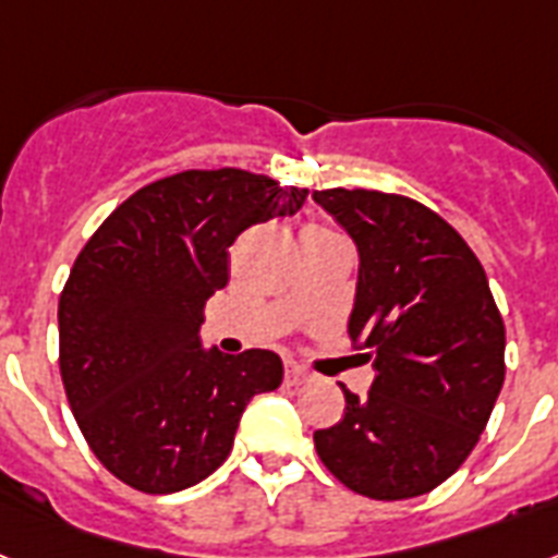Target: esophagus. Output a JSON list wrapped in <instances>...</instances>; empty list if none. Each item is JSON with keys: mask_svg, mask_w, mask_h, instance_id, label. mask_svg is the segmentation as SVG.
Segmentation results:
<instances>
[{"mask_svg": "<svg viewBox=\"0 0 558 558\" xmlns=\"http://www.w3.org/2000/svg\"><path fill=\"white\" fill-rule=\"evenodd\" d=\"M307 379H311V376H307V371H302V367L293 365V362L284 367V385H290V388H296V385H305Z\"/></svg>", "mask_w": 558, "mask_h": 558, "instance_id": "esophagus-1", "label": "esophagus"}]
</instances>
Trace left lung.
Masks as SVG:
<instances>
[{
    "instance_id": "obj_1",
    "label": "left lung",
    "mask_w": 558,
    "mask_h": 558,
    "mask_svg": "<svg viewBox=\"0 0 558 558\" xmlns=\"http://www.w3.org/2000/svg\"><path fill=\"white\" fill-rule=\"evenodd\" d=\"M359 251L348 333L373 359L367 396L316 430L344 487L413 499L459 471L505 381V325L485 268L430 207L379 191H313Z\"/></svg>"
}]
</instances>
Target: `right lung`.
<instances>
[{
	"label": "right lung",
	"mask_w": 558,
	"mask_h": 558,
	"mask_svg": "<svg viewBox=\"0 0 558 558\" xmlns=\"http://www.w3.org/2000/svg\"><path fill=\"white\" fill-rule=\"evenodd\" d=\"M305 187L247 170H185L99 225L59 296V367L96 459L142 494H177L228 459L256 393L282 385L274 351L202 348V311L228 284V247L293 216Z\"/></svg>",
	"instance_id": "add662e5"
}]
</instances>
